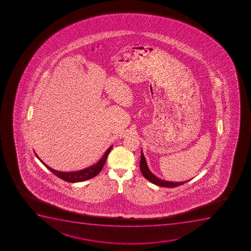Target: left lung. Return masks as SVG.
Here are the masks:
<instances>
[{
	"label": "left lung",
	"instance_id": "left-lung-1",
	"mask_svg": "<svg viewBox=\"0 0 251 251\" xmlns=\"http://www.w3.org/2000/svg\"><path fill=\"white\" fill-rule=\"evenodd\" d=\"M140 169L142 172V175L144 176L145 178L147 179L148 181H151L152 183L155 184L157 186H164V187H169V188H173V187H176V186H181L182 184L186 183L188 181H181V182H174V181H164L161 179L157 177L155 175L152 174L149 168L147 166V160L145 158L143 152L141 153V161H140Z\"/></svg>",
	"mask_w": 251,
	"mask_h": 251
}]
</instances>
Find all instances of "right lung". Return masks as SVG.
Returning a JSON list of instances; mask_svg holds the SVG:
<instances>
[{"label": "right lung", "instance_id": "right-lung-1", "mask_svg": "<svg viewBox=\"0 0 251 251\" xmlns=\"http://www.w3.org/2000/svg\"><path fill=\"white\" fill-rule=\"evenodd\" d=\"M112 147H110L109 149L107 150L104 155L101 157V159H100L97 164H93L92 166L88 167L87 169H82L79 171L69 172V173L57 171V170L51 169L50 167L48 166L43 160L39 159V157L37 156V154L35 153V151L34 154H36L37 159H39L40 161L42 162L52 174H55V176H57L58 177L65 180V181H69V182H78V181H86L88 179L92 178L99 174L100 172L101 171L102 168L104 166V163L106 161L107 157L109 155Z\"/></svg>", "mask_w": 251, "mask_h": 251}]
</instances>
